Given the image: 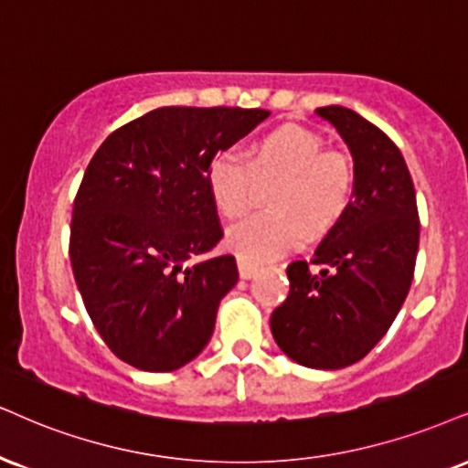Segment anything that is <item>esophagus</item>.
I'll return each mask as SVG.
<instances>
[{
    "instance_id": "obj_1",
    "label": "esophagus",
    "mask_w": 468,
    "mask_h": 468,
    "mask_svg": "<svg viewBox=\"0 0 468 468\" xmlns=\"http://www.w3.org/2000/svg\"><path fill=\"white\" fill-rule=\"evenodd\" d=\"M236 262H239V273L243 280H251L253 275H256V271H258L256 261H251V258H247V256H239L236 258Z\"/></svg>"
}]
</instances>
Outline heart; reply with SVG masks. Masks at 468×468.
<instances>
[{
	"instance_id": "obj_1",
	"label": "heart",
	"mask_w": 468,
	"mask_h": 468,
	"mask_svg": "<svg viewBox=\"0 0 468 468\" xmlns=\"http://www.w3.org/2000/svg\"><path fill=\"white\" fill-rule=\"evenodd\" d=\"M253 176H280L271 190L278 210L251 217L228 236L239 256L261 262L297 250L313 232H325L345 217L354 197V165L343 149L323 147V138L302 125H280L253 143L247 163L221 152L206 169L212 204L228 221L251 210Z\"/></svg>"
}]
</instances>
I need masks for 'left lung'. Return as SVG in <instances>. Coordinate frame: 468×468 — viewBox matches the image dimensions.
Here are the masks:
<instances>
[{"instance_id": "1", "label": "left lung", "mask_w": 468, "mask_h": 468, "mask_svg": "<svg viewBox=\"0 0 468 468\" xmlns=\"http://www.w3.org/2000/svg\"><path fill=\"white\" fill-rule=\"evenodd\" d=\"M354 158V199L310 262L288 264L291 292L271 314L275 343L297 365L343 368L393 325L410 291L419 212L406 160L371 121L343 106L316 108Z\"/></svg>"}]
</instances>
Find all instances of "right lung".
I'll use <instances>...</instances> for the list:
<instances>
[{"label":"right lung","mask_w":468,"mask_h":468,"mask_svg":"<svg viewBox=\"0 0 468 468\" xmlns=\"http://www.w3.org/2000/svg\"><path fill=\"white\" fill-rule=\"evenodd\" d=\"M269 117L261 108L166 106L114 130L90 160L73 204L71 267L90 321L128 365L176 371L215 332L239 282L206 169Z\"/></svg>","instance_id":"1"}]
</instances>
